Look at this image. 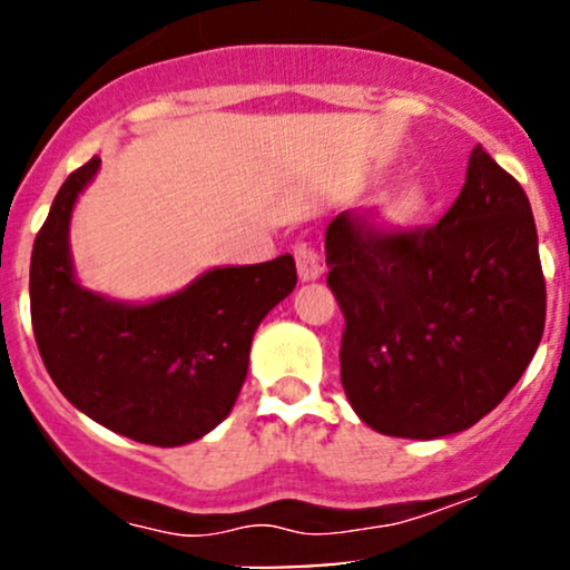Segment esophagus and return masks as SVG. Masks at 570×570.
Here are the masks:
<instances>
[{
  "label": "esophagus",
  "instance_id": "1",
  "mask_svg": "<svg viewBox=\"0 0 570 570\" xmlns=\"http://www.w3.org/2000/svg\"><path fill=\"white\" fill-rule=\"evenodd\" d=\"M294 259H297V271L303 281H316L322 278L324 267H322V257L311 244H297L294 246Z\"/></svg>",
  "mask_w": 570,
  "mask_h": 570
}]
</instances>
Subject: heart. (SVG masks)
<instances>
[{
    "mask_svg": "<svg viewBox=\"0 0 570 570\" xmlns=\"http://www.w3.org/2000/svg\"><path fill=\"white\" fill-rule=\"evenodd\" d=\"M394 208H396L399 217H412V214H417L423 208V195L417 193L415 187L404 189V193L396 198Z\"/></svg>",
    "mask_w": 570,
    "mask_h": 570,
    "instance_id": "heart-1",
    "label": "heart"
}]
</instances>
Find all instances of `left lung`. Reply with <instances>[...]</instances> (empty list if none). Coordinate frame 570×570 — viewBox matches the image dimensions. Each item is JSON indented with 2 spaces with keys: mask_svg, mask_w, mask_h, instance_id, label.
<instances>
[{
  "mask_svg": "<svg viewBox=\"0 0 570 570\" xmlns=\"http://www.w3.org/2000/svg\"><path fill=\"white\" fill-rule=\"evenodd\" d=\"M324 246L345 316L340 381L370 429L458 434L531 364L547 316L539 235L525 189L480 144L436 225L385 230L343 212Z\"/></svg>",
  "mask_w": 570,
  "mask_h": 570,
  "instance_id": "8db88e82",
  "label": "left lung"
}]
</instances>
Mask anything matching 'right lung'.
Here are the masks:
<instances>
[{
  "label": "right lung",
  "instance_id": "add662e5",
  "mask_svg": "<svg viewBox=\"0 0 570 570\" xmlns=\"http://www.w3.org/2000/svg\"><path fill=\"white\" fill-rule=\"evenodd\" d=\"M101 158L69 174L31 252V326L63 396L130 440L176 448L200 440L233 410L246 381L252 337L297 284L292 254L214 267L187 289L126 305L82 289L69 254L77 195Z\"/></svg>",
  "mask_w": 570,
  "mask_h": 570
}]
</instances>
